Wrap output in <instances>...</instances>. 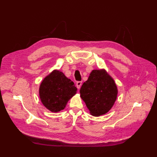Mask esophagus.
I'll list each match as a JSON object with an SVG mask.
<instances>
[{"label": "esophagus", "mask_w": 157, "mask_h": 157, "mask_svg": "<svg viewBox=\"0 0 157 157\" xmlns=\"http://www.w3.org/2000/svg\"><path fill=\"white\" fill-rule=\"evenodd\" d=\"M82 84V82H80V81L77 82V83H76V86H77V88H78V89H79V88H81Z\"/></svg>", "instance_id": "obj_1"}]
</instances>
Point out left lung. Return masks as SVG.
Returning <instances> with one entry per match:
<instances>
[{
	"instance_id": "8db88e82",
	"label": "left lung",
	"mask_w": 157,
	"mask_h": 157,
	"mask_svg": "<svg viewBox=\"0 0 157 157\" xmlns=\"http://www.w3.org/2000/svg\"><path fill=\"white\" fill-rule=\"evenodd\" d=\"M79 92L90 113L99 117L111 109L117 97L118 90L112 77L102 69L92 70Z\"/></svg>"
}]
</instances>
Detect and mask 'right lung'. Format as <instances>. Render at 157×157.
Here are the masks:
<instances>
[{
    "label": "right lung",
    "mask_w": 157,
    "mask_h": 157,
    "mask_svg": "<svg viewBox=\"0 0 157 157\" xmlns=\"http://www.w3.org/2000/svg\"><path fill=\"white\" fill-rule=\"evenodd\" d=\"M76 93L77 88L73 82L56 69L45 77L39 88V96L42 103L53 113L64 109L69 99Z\"/></svg>",
    "instance_id": "add662e5"
}]
</instances>
